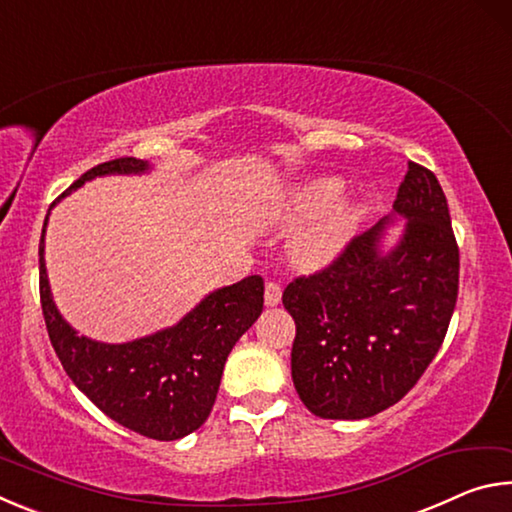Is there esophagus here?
Instances as JSON below:
<instances>
[{
    "mask_svg": "<svg viewBox=\"0 0 512 512\" xmlns=\"http://www.w3.org/2000/svg\"><path fill=\"white\" fill-rule=\"evenodd\" d=\"M282 302V289L280 284L275 282H268L266 289H264V305L266 307H277Z\"/></svg>",
    "mask_w": 512,
    "mask_h": 512,
    "instance_id": "esophagus-1",
    "label": "esophagus"
}]
</instances>
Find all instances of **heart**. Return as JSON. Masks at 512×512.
Masks as SVG:
<instances>
[{
    "label": "heart",
    "mask_w": 512,
    "mask_h": 512,
    "mask_svg": "<svg viewBox=\"0 0 512 512\" xmlns=\"http://www.w3.org/2000/svg\"><path fill=\"white\" fill-rule=\"evenodd\" d=\"M345 183L336 176H320L293 185L282 198L277 221L284 225L305 223L293 235L289 257L302 271H318L339 257L354 237L361 210L341 198Z\"/></svg>",
    "instance_id": "obj_1"
}]
</instances>
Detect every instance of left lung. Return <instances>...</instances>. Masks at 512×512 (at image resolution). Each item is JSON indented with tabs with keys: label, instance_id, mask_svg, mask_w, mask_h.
Wrapping results in <instances>:
<instances>
[{
	"label": "left lung",
	"instance_id": "obj_1",
	"mask_svg": "<svg viewBox=\"0 0 512 512\" xmlns=\"http://www.w3.org/2000/svg\"><path fill=\"white\" fill-rule=\"evenodd\" d=\"M395 215L401 239L383 248ZM458 296V246L438 178L409 162L384 216L325 271L282 293L296 320L293 386L325 420H363L411 391L443 345Z\"/></svg>",
	"mask_w": 512,
	"mask_h": 512
}]
</instances>
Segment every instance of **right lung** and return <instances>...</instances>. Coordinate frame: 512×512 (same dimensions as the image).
Wrapping results in <instances>:
<instances>
[{"label": "right lung", "mask_w": 512, "mask_h": 512, "mask_svg": "<svg viewBox=\"0 0 512 512\" xmlns=\"http://www.w3.org/2000/svg\"><path fill=\"white\" fill-rule=\"evenodd\" d=\"M149 171L151 164L137 158L103 162L85 171L60 198L99 176H142ZM47 221L49 214L40 237V302L51 345L69 379L110 420L140 436L178 440L196 431L212 411L230 350L262 314V277L248 275L214 289L176 325L142 339L94 341L79 336L51 296L45 264Z\"/></svg>", "instance_id": "right-lung-1"}]
</instances>
